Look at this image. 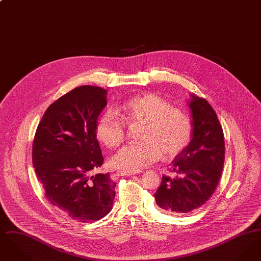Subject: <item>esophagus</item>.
Instances as JSON below:
<instances>
[{"instance_id": "esophagus-1", "label": "esophagus", "mask_w": 261, "mask_h": 261, "mask_svg": "<svg viewBox=\"0 0 261 261\" xmlns=\"http://www.w3.org/2000/svg\"><path fill=\"white\" fill-rule=\"evenodd\" d=\"M139 173L138 171H130V170H120L119 174L121 176H132V175H135V174Z\"/></svg>"}]
</instances>
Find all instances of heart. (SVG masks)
Listing matches in <instances>:
<instances>
[{"label":"heart","mask_w":261,"mask_h":261,"mask_svg":"<svg viewBox=\"0 0 261 261\" xmlns=\"http://www.w3.org/2000/svg\"><path fill=\"white\" fill-rule=\"evenodd\" d=\"M143 123L139 143L123 147L113 158L117 168L139 171L162 156L171 159L186 148L193 133V123L186 112L171 108L167 99L152 93L130 99L117 112L103 113L97 124V136L114 149L124 142L126 124Z\"/></svg>","instance_id":"b5f03b06"}]
</instances>
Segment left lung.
I'll list each match as a JSON object with an SVG mask.
<instances>
[{"label": "left lung", "instance_id": "left-lung-1", "mask_svg": "<svg viewBox=\"0 0 261 261\" xmlns=\"http://www.w3.org/2000/svg\"><path fill=\"white\" fill-rule=\"evenodd\" d=\"M193 139L172 162L175 177L162 176L155 192L156 204L171 214H184L211 199L220 180L225 143L222 126L206 99L192 95Z\"/></svg>", "mask_w": 261, "mask_h": 261}]
</instances>
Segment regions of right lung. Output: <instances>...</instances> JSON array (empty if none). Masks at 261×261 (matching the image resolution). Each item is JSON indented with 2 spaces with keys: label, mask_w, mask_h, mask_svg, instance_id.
<instances>
[{
  "label": "right lung",
  "mask_w": 261,
  "mask_h": 261,
  "mask_svg": "<svg viewBox=\"0 0 261 261\" xmlns=\"http://www.w3.org/2000/svg\"><path fill=\"white\" fill-rule=\"evenodd\" d=\"M107 90L84 85L53 102L33 141L32 162L50 204L79 222L97 221L112 211L116 183L110 174H90L103 163L97 140Z\"/></svg>",
  "instance_id": "1"
}]
</instances>
